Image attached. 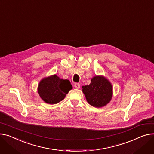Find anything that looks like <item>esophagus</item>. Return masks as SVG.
<instances>
[{
  "label": "esophagus",
  "instance_id": "obj_1",
  "mask_svg": "<svg viewBox=\"0 0 154 154\" xmlns=\"http://www.w3.org/2000/svg\"><path fill=\"white\" fill-rule=\"evenodd\" d=\"M74 87L75 88H77V89H79V88H80V84H78V83H75V84H74Z\"/></svg>",
  "mask_w": 154,
  "mask_h": 154
}]
</instances>
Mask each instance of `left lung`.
Here are the masks:
<instances>
[{"mask_svg": "<svg viewBox=\"0 0 154 154\" xmlns=\"http://www.w3.org/2000/svg\"><path fill=\"white\" fill-rule=\"evenodd\" d=\"M88 103L96 108L106 106L111 101L113 91L109 80L103 75H95L89 85L82 87Z\"/></svg>", "mask_w": 154, "mask_h": 154, "instance_id": "8db88e82", "label": "left lung"}]
</instances>
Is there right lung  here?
Returning <instances> with one entry per match:
<instances>
[{"label":"right lung","mask_w":154,"mask_h":154,"mask_svg":"<svg viewBox=\"0 0 154 154\" xmlns=\"http://www.w3.org/2000/svg\"><path fill=\"white\" fill-rule=\"evenodd\" d=\"M71 89H72V86L69 80L60 79L54 74L40 80L38 93L45 103L54 105L63 100Z\"/></svg>","instance_id":"right-lung-1"}]
</instances>
